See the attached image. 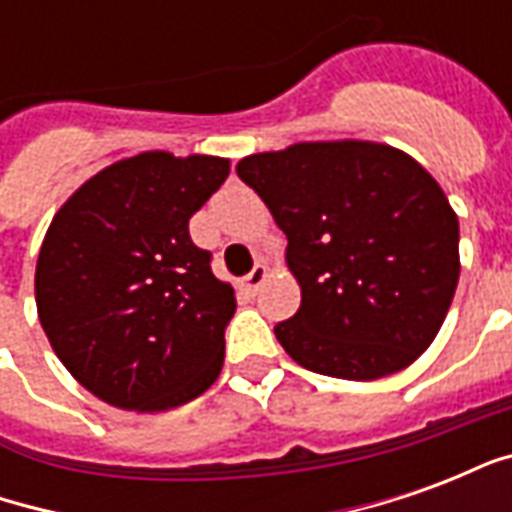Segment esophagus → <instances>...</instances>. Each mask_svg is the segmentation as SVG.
I'll return each mask as SVG.
<instances>
[{
    "label": "esophagus",
    "instance_id": "obj_1",
    "mask_svg": "<svg viewBox=\"0 0 512 512\" xmlns=\"http://www.w3.org/2000/svg\"><path fill=\"white\" fill-rule=\"evenodd\" d=\"M266 277H268V268L263 266V263H257V266L244 277V288L249 290V293H257V290H260V285L266 282Z\"/></svg>",
    "mask_w": 512,
    "mask_h": 512
}]
</instances>
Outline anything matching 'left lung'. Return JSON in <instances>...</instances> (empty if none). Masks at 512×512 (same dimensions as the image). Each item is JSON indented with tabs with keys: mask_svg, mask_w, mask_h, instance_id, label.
<instances>
[{
	"mask_svg": "<svg viewBox=\"0 0 512 512\" xmlns=\"http://www.w3.org/2000/svg\"><path fill=\"white\" fill-rule=\"evenodd\" d=\"M288 235L299 312L274 326L312 373L373 381L408 367L447 318L458 216L417 161L378 142H299L238 161Z\"/></svg>",
	"mask_w": 512,
	"mask_h": 512,
	"instance_id": "1",
	"label": "left lung"
}]
</instances>
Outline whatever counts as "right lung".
Here are the masks:
<instances>
[{
  "mask_svg": "<svg viewBox=\"0 0 512 512\" xmlns=\"http://www.w3.org/2000/svg\"><path fill=\"white\" fill-rule=\"evenodd\" d=\"M230 175L216 156L150 150L62 205L35 268L43 332L71 376L128 411L183 406L219 378L235 290L189 219Z\"/></svg>",
  "mask_w": 512,
  "mask_h": 512,
  "instance_id": "add662e5",
  "label": "right lung"
}]
</instances>
